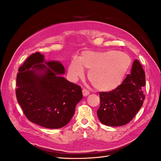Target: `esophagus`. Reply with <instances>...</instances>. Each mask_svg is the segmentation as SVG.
Segmentation results:
<instances>
[{"mask_svg": "<svg viewBox=\"0 0 161 161\" xmlns=\"http://www.w3.org/2000/svg\"><path fill=\"white\" fill-rule=\"evenodd\" d=\"M89 91H88V90H86V89H82V94H83V96H87L88 95H89Z\"/></svg>", "mask_w": 161, "mask_h": 161, "instance_id": "obj_1", "label": "esophagus"}]
</instances>
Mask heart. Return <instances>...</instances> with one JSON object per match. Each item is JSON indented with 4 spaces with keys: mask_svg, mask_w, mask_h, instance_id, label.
Instances as JSON below:
<instances>
[{
    "mask_svg": "<svg viewBox=\"0 0 161 161\" xmlns=\"http://www.w3.org/2000/svg\"><path fill=\"white\" fill-rule=\"evenodd\" d=\"M130 65V56L124 52L86 51L79 60L70 61L68 73L72 81H76L85 76L83 69L89 70L88 78L95 88L110 91L120 85Z\"/></svg>",
    "mask_w": 161,
    "mask_h": 161,
    "instance_id": "1",
    "label": "heart"
}]
</instances>
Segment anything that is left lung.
Returning <instances> with one entry per match:
<instances>
[{
    "label": "left lung",
    "mask_w": 161,
    "mask_h": 161,
    "mask_svg": "<svg viewBox=\"0 0 161 161\" xmlns=\"http://www.w3.org/2000/svg\"><path fill=\"white\" fill-rule=\"evenodd\" d=\"M145 72L140 62L135 60L131 74L114 90L99 92L100 107L97 111L102 124L121 126L129 123L142 107L145 95Z\"/></svg>",
    "instance_id": "1"
}]
</instances>
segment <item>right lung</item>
<instances>
[{
  "label": "right lung",
  "instance_id": "obj_1",
  "mask_svg": "<svg viewBox=\"0 0 161 161\" xmlns=\"http://www.w3.org/2000/svg\"><path fill=\"white\" fill-rule=\"evenodd\" d=\"M40 53H32L17 75L16 97L26 118L50 129L64 127L82 99L79 85L60 76L64 67L57 61L46 62Z\"/></svg>",
  "mask_w": 161,
  "mask_h": 161
}]
</instances>
